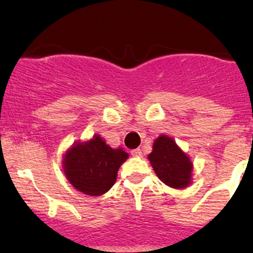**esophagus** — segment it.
<instances>
[{"label":"esophagus","instance_id":"esophagus-1","mask_svg":"<svg viewBox=\"0 0 253 253\" xmlns=\"http://www.w3.org/2000/svg\"><path fill=\"white\" fill-rule=\"evenodd\" d=\"M130 154L133 157H140V156H142V151H140L139 148L133 149V151H130Z\"/></svg>","mask_w":253,"mask_h":253}]
</instances>
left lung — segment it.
Here are the masks:
<instances>
[{
    "mask_svg": "<svg viewBox=\"0 0 253 253\" xmlns=\"http://www.w3.org/2000/svg\"><path fill=\"white\" fill-rule=\"evenodd\" d=\"M148 154L151 166L163 184L172 189H185L193 180V162L171 137L165 134L154 139Z\"/></svg>",
    "mask_w": 253,
    "mask_h": 253,
    "instance_id": "obj_1",
    "label": "left lung"
}]
</instances>
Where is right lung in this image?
<instances>
[{
  "mask_svg": "<svg viewBox=\"0 0 253 253\" xmlns=\"http://www.w3.org/2000/svg\"><path fill=\"white\" fill-rule=\"evenodd\" d=\"M123 148H111L99 134L76 142L63 156V171L76 190L91 196L107 193L115 184L119 167L128 160Z\"/></svg>",
  "mask_w": 253,
  "mask_h": 253,
  "instance_id": "add662e5",
  "label": "right lung"
}]
</instances>
